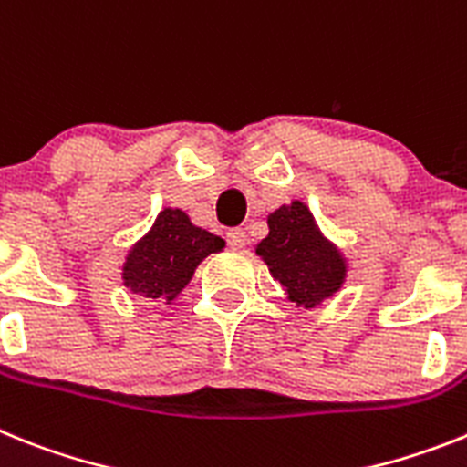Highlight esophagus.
<instances>
[{
    "mask_svg": "<svg viewBox=\"0 0 467 467\" xmlns=\"http://www.w3.org/2000/svg\"><path fill=\"white\" fill-rule=\"evenodd\" d=\"M228 244L233 249H244L246 246V233L242 228H233L228 233Z\"/></svg>",
    "mask_w": 467,
    "mask_h": 467,
    "instance_id": "34e87169",
    "label": "esophagus"
}]
</instances>
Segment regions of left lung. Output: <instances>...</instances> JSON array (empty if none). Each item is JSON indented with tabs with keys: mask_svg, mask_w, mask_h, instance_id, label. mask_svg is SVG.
<instances>
[{
	"mask_svg": "<svg viewBox=\"0 0 467 467\" xmlns=\"http://www.w3.org/2000/svg\"><path fill=\"white\" fill-rule=\"evenodd\" d=\"M270 234L258 244L270 273L298 306L312 307L340 289L346 267L319 234L306 204L294 202L267 218Z\"/></svg>",
	"mask_w": 467,
	"mask_h": 467,
	"instance_id": "obj_1",
	"label": "left lung"
}]
</instances>
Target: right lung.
<instances>
[{
  "instance_id": "add662e5",
  "label": "right lung",
  "mask_w": 467,
  "mask_h": 467,
  "mask_svg": "<svg viewBox=\"0 0 467 467\" xmlns=\"http://www.w3.org/2000/svg\"><path fill=\"white\" fill-rule=\"evenodd\" d=\"M223 246L225 242L218 234L194 228L183 211L164 209L152 230L129 251L124 284L152 301H173L192 279L194 267Z\"/></svg>"
}]
</instances>
